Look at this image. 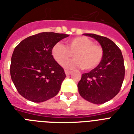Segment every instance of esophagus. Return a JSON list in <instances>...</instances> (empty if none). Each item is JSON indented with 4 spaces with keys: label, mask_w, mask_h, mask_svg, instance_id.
<instances>
[{
    "label": "esophagus",
    "mask_w": 134,
    "mask_h": 134,
    "mask_svg": "<svg viewBox=\"0 0 134 134\" xmlns=\"http://www.w3.org/2000/svg\"><path fill=\"white\" fill-rule=\"evenodd\" d=\"M65 74H66V75H67V76H69V75H70V74H71V72L70 71H68V70H65Z\"/></svg>",
    "instance_id": "1"
}]
</instances>
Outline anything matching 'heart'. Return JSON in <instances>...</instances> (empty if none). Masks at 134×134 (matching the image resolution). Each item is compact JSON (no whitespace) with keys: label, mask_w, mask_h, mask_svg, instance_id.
I'll list each match as a JSON object with an SVG mask.
<instances>
[{"label":"heart","mask_w":134,"mask_h":134,"mask_svg":"<svg viewBox=\"0 0 134 134\" xmlns=\"http://www.w3.org/2000/svg\"><path fill=\"white\" fill-rule=\"evenodd\" d=\"M75 59L66 62L72 56ZM53 58L63 65L66 69H73L82 67L86 71H90L97 67L104 55L102 46L94 44L93 41L86 37H77L67 42V47L62 43L55 44L51 48Z\"/></svg>","instance_id":"obj_1"}]
</instances>
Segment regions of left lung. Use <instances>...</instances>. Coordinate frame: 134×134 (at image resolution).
I'll return each instance as SVG.
<instances>
[{"label":"left lung","instance_id":"8db88e82","mask_svg":"<svg viewBox=\"0 0 134 134\" xmlns=\"http://www.w3.org/2000/svg\"><path fill=\"white\" fill-rule=\"evenodd\" d=\"M83 35L99 43L104 55L97 67L82 74L78 83L79 92L91 103L104 104L117 95L122 87L125 73L122 54L110 39L92 33Z\"/></svg>","mask_w":134,"mask_h":134}]
</instances>
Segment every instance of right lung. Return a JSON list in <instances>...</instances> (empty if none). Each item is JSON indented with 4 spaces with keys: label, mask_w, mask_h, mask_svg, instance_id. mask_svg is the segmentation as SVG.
I'll list each match as a JSON object with an SVG mask.
<instances>
[{
    "label": "right lung",
    "mask_w": 134,
    "mask_h": 134,
    "mask_svg": "<svg viewBox=\"0 0 134 134\" xmlns=\"http://www.w3.org/2000/svg\"><path fill=\"white\" fill-rule=\"evenodd\" d=\"M68 36L40 32L28 37L16 46L12 55L10 75L17 91L25 99L39 103L58 93L66 75L53 58L51 48Z\"/></svg>",
    "instance_id": "right-lung-1"
}]
</instances>
